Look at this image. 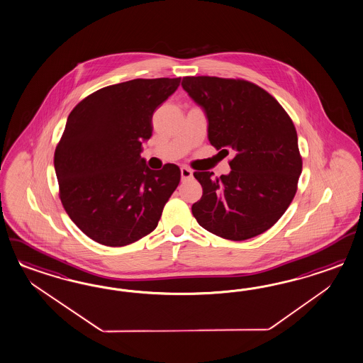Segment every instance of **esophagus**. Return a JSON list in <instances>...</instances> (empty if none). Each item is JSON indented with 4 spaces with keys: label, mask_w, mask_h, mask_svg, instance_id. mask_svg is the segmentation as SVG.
Wrapping results in <instances>:
<instances>
[{
    "label": "esophagus",
    "mask_w": 363,
    "mask_h": 363,
    "mask_svg": "<svg viewBox=\"0 0 363 363\" xmlns=\"http://www.w3.org/2000/svg\"><path fill=\"white\" fill-rule=\"evenodd\" d=\"M193 177V172L186 167V166H182L181 167V178L182 179H189V178H191Z\"/></svg>",
    "instance_id": "obj_1"
}]
</instances>
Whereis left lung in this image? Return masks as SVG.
I'll return each mask as SVG.
<instances>
[{
    "mask_svg": "<svg viewBox=\"0 0 363 363\" xmlns=\"http://www.w3.org/2000/svg\"><path fill=\"white\" fill-rule=\"evenodd\" d=\"M182 88L205 111L210 143L234 152L229 174L194 173L203 193L191 206L193 216L225 240L262 234L297 191L302 158L294 123L273 96L245 79L184 77Z\"/></svg>",
    "mask_w": 363,
    "mask_h": 363,
    "instance_id": "1",
    "label": "left lung"
}]
</instances>
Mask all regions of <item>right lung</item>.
Masks as SVG:
<instances>
[{"instance_id":"add662e5","label":"right lung","mask_w":363,"mask_h":363,"mask_svg":"<svg viewBox=\"0 0 363 363\" xmlns=\"http://www.w3.org/2000/svg\"><path fill=\"white\" fill-rule=\"evenodd\" d=\"M181 78H137L99 89L67 117L55 153L60 198L89 238L125 246L157 228L181 170H152L141 158L152 137L153 113Z\"/></svg>"}]
</instances>
